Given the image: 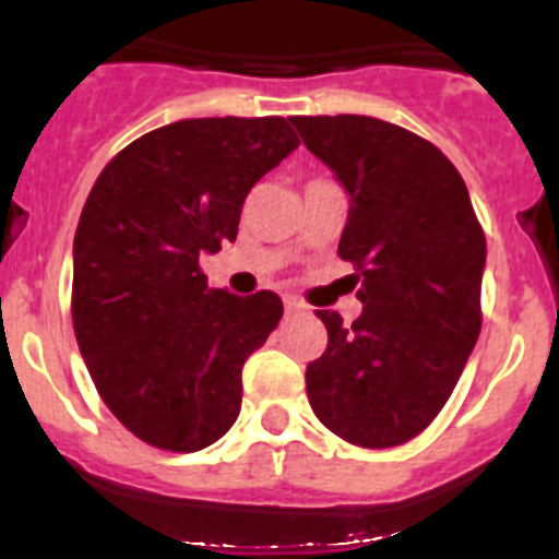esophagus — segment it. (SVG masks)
Listing matches in <instances>:
<instances>
[{
    "mask_svg": "<svg viewBox=\"0 0 559 559\" xmlns=\"http://www.w3.org/2000/svg\"><path fill=\"white\" fill-rule=\"evenodd\" d=\"M283 302H285V313H290V316H294V313H305V310H308V305H305L302 302V299H299V296H285V299H283Z\"/></svg>",
    "mask_w": 559,
    "mask_h": 559,
    "instance_id": "esophagus-1",
    "label": "esophagus"
}]
</instances>
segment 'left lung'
<instances>
[{
    "label": "left lung",
    "instance_id": "1",
    "mask_svg": "<svg viewBox=\"0 0 559 559\" xmlns=\"http://www.w3.org/2000/svg\"><path fill=\"white\" fill-rule=\"evenodd\" d=\"M305 147L349 192L338 257L355 265L364 313L319 310L328 349L308 364L322 426L358 448L426 431L481 333L484 229L445 153L392 122L290 117Z\"/></svg>",
    "mask_w": 559,
    "mask_h": 559
}]
</instances>
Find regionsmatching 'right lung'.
I'll list each match as a JSON object with an SVG mask.
<instances>
[{
    "label": "right lung",
    "mask_w": 559,
    "mask_h": 559,
    "mask_svg": "<svg viewBox=\"0 0 559 559\" xmlns=\"http://www.w3.org/2000/svg\"><path fill=\"white\" fill-rule=\"evenodd\" d=\"M296 145L283 117L170 122L122 147L88 192L75 338L108 412L147 445L192 453L235 426L240 369L283 299L210 290L199 257L235 240L251 187Z\"/></svg>",
    "instance_id": "obj_1"
}]
</instances>
